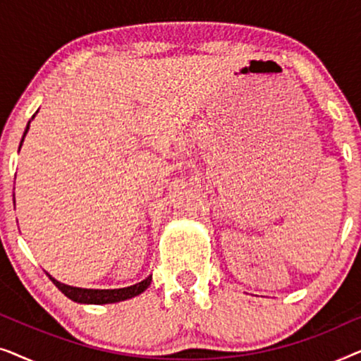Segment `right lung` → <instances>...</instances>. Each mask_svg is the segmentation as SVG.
<instances>
[{
	"label": "right lung",
	"mask_w": 361,
	"mask_h": 361,
	"mask_svg": "<svg viewBox=\"0 0 361 361\" xmlns=\"http://www.w3.org/2000/svg\"><path fill=\"white\" fill-rule=\"evenodd\" d=\"M29 123L26 126V131H24L23 135L21 145L24 141V136H26V133L29 130ZM21 145H19V147H21ZM47 276L62 294H66L68 299L73 300V302H80V304H113V302H120V300L131 299L135 298V295H140L141 293H145V290L149 288L151 279H152V276H147V278L145 281H141V283H137L135 286H128V288H121V289H83V288H73V286L59 283V281L54 279L51 274Z\"/></svg>",
	"instance_id": "right-lung-1"
}]
</instances>
